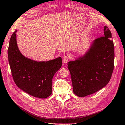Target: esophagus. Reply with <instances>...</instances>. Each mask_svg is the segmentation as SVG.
<instances>
[{
    "label": "esophagus",
    "mask_w": 125,
    "mask_h": 125,
    "mask_svg": "<svg viewBox=\"0 0 125 125\" xmlns=\"http://www.w3.org/2000/svg\"><path fill=\"white\" fill-rule=\"evenodd\" d=\"M68 61H69V58H68V56H64L62 59L63 63L64 64H66L67 62H68Z\"/></svg>",
    "instance_id": "obj_1"
}]
</instances>
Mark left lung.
I'll return each instance as SVG.
<instances>
[{
	"instance_id": "obj_1",
	"label": "left lung",
	"mask_w": 125,
	"mask_h": 125,
	"mask_svg": "<svg viewBox=\"0 0 125 125\" xmlns=\"http://www.w3.org/2000/svg\"><path fill=\"white\" fill-rule=\"evenodd\" d=\"M104 36L92 42L82 56L67 63L74 93L83 97L100 90L108 83L114 70V45L112 33L104 27Z\"/></svg>"
}]
</instances>
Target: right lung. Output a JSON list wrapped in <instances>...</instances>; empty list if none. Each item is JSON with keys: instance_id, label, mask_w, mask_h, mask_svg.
<instances>
[{"instance_id": "right-lung-1", "label": "right lung", "mask_w": 125, "mask_h": 125, "mask_svg": "<svg viewBox=\"0 0 125 125\" xmlns=\"http://www.w3.org/2000/svg\"><path fill=\"white\" fill-rule=\"evenodd\" d=\"M16 32L10 39L8 50L14 82L28 94L38 98H47L52 93V78L61 67L62 58L40 62L27 58L21 54L18 47Z\"/></svg>"}]
</instances>
